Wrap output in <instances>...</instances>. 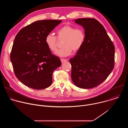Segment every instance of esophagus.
Segmentation results:
<instances>
[{"mask_svg": "<svg viewBox=\"0 0 128 128\" xmlns=\"http://www.w3.org/2000/svg\"><path fill=\"white\" fill-rule=\"evenodd\" d=\"M67 61V59H61V61L62 63H63L64 62H66Z\"/></svg>", "mask_w": 128, "mask_h": 128, "instance_id": "obj_1", "label": "esophagus"}]
</instances>
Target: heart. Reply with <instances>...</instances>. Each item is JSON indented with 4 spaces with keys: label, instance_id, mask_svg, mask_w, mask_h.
<instances>
[{
    "label": "heart",
    "instance_id": "heart-1",
    "mask_svg": "<svg viewBox=\"0 0 128 128\" xmlns=\"http://www.w3.org/2000/svg\"><path fill=\"white\" fill-rule=\"evenodd\" d=\"M57 37L52 33L47 34L45 38L46 44L52 52H56L58 48V40H63V48L56 52L60 57H66L74 52H78L84 46L86 35L82 28H78L70 25H65L57 31Z\"/></svg>",
    "mask_w": 128,
    "mask_h": 128
}]
</instances>
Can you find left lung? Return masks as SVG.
I'll return each mask as SVG.
<instances>
[{
  "label": "left lung",
  "instance_id": "obj_1",
  "mask_svg": "<svg viewBox=\"0 0 128 128\" xmlns=\"http://www.w3.org/2000/svg\"><path fill=\"white\" fill-rule=\"evenodd\" d=\"M86 38L82 48L69 60L71 78L82 88L96 87L110 74L114 66V46L103 25L93 18H79Z\"/></svg>",
  "mask_w": 128,
  "mask_h": 128
}]
</instances>
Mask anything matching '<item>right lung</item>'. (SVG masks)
Instances as JSON below:
<instances>
[{"label": "right lung", "instance_id": "1", "mask_svg": "<svg viewBox=\"0 0 128 128\" xmlns=\"http://www.w3.org/2000/svg\"><path fill=\"white\" fill-rule=\"evenodd\" d=\"M61 21H35L21 29L16 36L10 58L15 76L25 86L41 90L52 84L53 72L61 62L52 54L45 38Z\"/></svg>", "mask_w": 128, "mask_h": 128}]
</instances>
